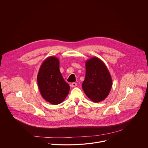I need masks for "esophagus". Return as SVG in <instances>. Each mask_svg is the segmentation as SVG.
Segmentation results:
<instances>
[{
  "label": "esophagus",
  "mask_w": 148,
  "mask_h": 148,
  "mask_svg": "<svg viewBox=\"0 0 148 148\" xmlns=\"http://www.w3.org/2000/svg\"><path fill=\"white\" fill-rule=\"evenodd\" d=\"M77 83H72V84H71V86H72V87H76V86H77Z\"/></svg>",
  "instance_id": "esophagus-1"
}]
</instances>
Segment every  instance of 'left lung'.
Instances as JSON below:
<instances>
[{"label":"left lung","instance_id":"obj_1","mask_svg":"<svg viewBox=\"0 0 148 148\" xmlns=\"http://www.w3.org/2000/svg\"><path fill=\"white\" fill-rule=\"evenodd\" d=\"M85 77L82 88L86 96L99 103L108 96L112 86L110 74L104 63L96 57L85 62Z\"/></svg>","mask_w":148,"mask_h":148}]
</instances>
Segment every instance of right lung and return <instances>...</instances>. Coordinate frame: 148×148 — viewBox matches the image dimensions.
I'll list each match as a JSON object with an SVG mask.
<instances>
[{
	"instance_id": "1",
	"label": "right lung",
	"mask_w": 148,
	"mask_h": 148,
	"mask_svg": "<svg viewBox=\"0 0 148 148\" xmlns=\"http://www.w3.org/2000/svg\"><path fill=\"white\" fill-rule=\"evenodd\" d=\"M59 60L55 56L47 58L42 63L37 76L38 88L43 99L57 105L62 103L68 95L69 85L60 72Z\"/></svg>"
}]
</instances>
